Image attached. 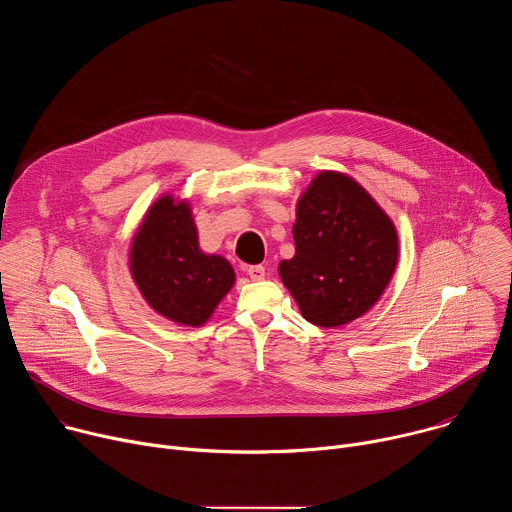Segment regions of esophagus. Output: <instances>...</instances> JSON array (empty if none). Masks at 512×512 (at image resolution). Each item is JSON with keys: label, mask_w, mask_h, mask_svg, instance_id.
<instances>
[{"label": "esophagus", "mask_w": 512, "mask_h": 512, "mask_svg": "<svg viewBox=\"0 0 512 512\" xmlns=\"http://www.w3.org/2000/svg\"><path fill=\"white\" fill-rule=\"evenodd\" d=\"M245 273L253 279V281H261L265 279V267L263 265H247Z\"/></svg>", "instance_id": "obj_1"}]
</instances>
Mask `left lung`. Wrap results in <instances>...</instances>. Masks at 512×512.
<instances>
[{
  "label": "left lung",
  "instance_id": "1",
  "mask_svg": "<svg viewBox=\"0 0 512 512\" xmlns=\"http://www.w3.org/2000/svg\"><path fill=\"white\" fill-rule=\"evenodd\" d=\"M296 255L277 267L302 316L338 328L367 314L399 261L391 216L354 178L322 170L298 198Z\"/></svg>",
  "mask_w": 512,
  "mask_h": 512
}]
</instances>
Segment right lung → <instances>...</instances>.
<instances>
[{"instance_id": "obj_1", "label": "right lung", "mask_w": 512, "mask_h": 512, "mask_svg": "<svg viewBox=\"0 0 512 512\" xmlns=\"http://www.w3.org/2000/svg\"><path fill=\"white\" fill-rule=\"evenodd\" d=\"M129 273L156 314L192 328L206 324L235 285L233 265L200 249L190 202L170 192L145 210L135 229Z\"/></svg>"}]
</instances>
